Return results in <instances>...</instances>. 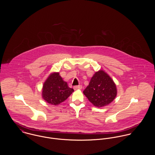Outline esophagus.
<instances>
[{
  "label": "esophagus",
  "mask_w": 155,
  "mask_h": 155,
  "mask_svg": "<svg viewBox=\"0 0 155 155\" xmlns=\"http://www.w3.org/2000/svg\"><path fill=\"white\" fill-rule=\"evenodd\" d=\"M82 86L81 85H78V86H74L73 88L74 90H78V89H82Z\"/></svg>",
  "instance_id": "34e87169"
}]
</instances>
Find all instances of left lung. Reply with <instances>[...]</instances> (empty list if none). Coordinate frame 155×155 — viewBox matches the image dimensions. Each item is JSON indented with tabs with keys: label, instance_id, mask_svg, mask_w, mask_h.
Here are the masks:
<instances>
[{
	"label": "left lung",
	"instance_id": "obj_1",
	"mask_svg": "<svg viewBox=\"0 0 155 155\" xmlns=\"http://www.w3.org/2000/svg\"><path fill=\"white\" fill-rule=\"evenodd\" d=\"M89 101L97 107L109 105L117 95V88L113 80L104 70L96 71L84 91Z\"/></svg>",
	"mask_w": 155,
	"mask_h": 155
}]
</instances>
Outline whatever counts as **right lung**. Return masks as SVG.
<instances>
[{"label":"right lung","instance_id":"add662e5","mask_svg":"<svg viewBox=\"0 0 155 155\" xmlns=\"http://www.w3.org/2000/svg\"><path fill=\"white\" fill-rule=\"evenodd\" d=\"M74 91L63 80L59 72L51 73L44 84L42 96L48 103L57 106L64 101Z\"/></svg>","mask_w":155,"mask_h":155}]
</instances>
